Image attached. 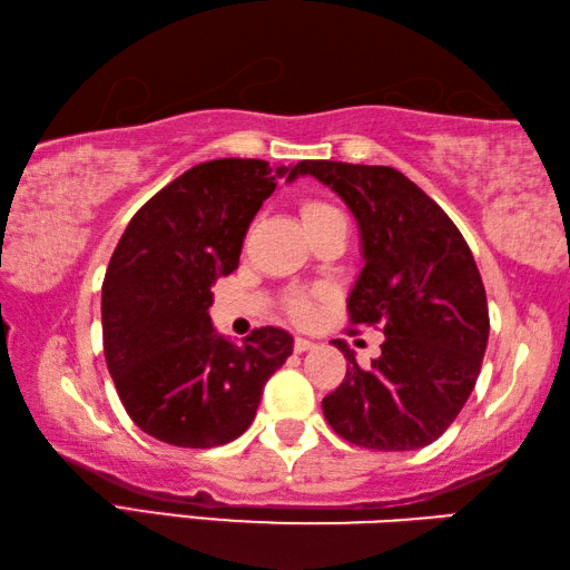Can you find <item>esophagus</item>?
Returning <instances> with one entry per match:
<instances>
[{"instance_id": "obj_1", "label": "esophagus", "mask_w": 570, "mask_h": 570, "mask_svg": "<svg viewBox=\"0 0 570 570\" xmlns=\"http://www.w3.org/2000/svg\"><path fill=\"white\" fill-rule=\"evenodd\" d=\"M293 347H295V353H305V351H313L315 343H313V341H307V337H295Z\"/></svg>"}]
</instances>
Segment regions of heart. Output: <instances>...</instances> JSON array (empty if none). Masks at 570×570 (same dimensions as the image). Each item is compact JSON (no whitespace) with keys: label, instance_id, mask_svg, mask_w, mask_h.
Wrapping results in <instances>:
<instances>
[{"label":"heart","instance_id":"1","mask_svg":"<svg viewBox=\"0 0 570 570\" xmlns=\"http://www.w3.org/2000/svg\"><path fill=\"white\" fill-rule=\"evenodd\" d=\"M335 215H341L333 205L321 203V199H305L301 205V219L307 233H311L313 227L323 225L325 219H331ZM313 295H305V293H295L285 301V313L293 317L297 323H307L313 317Z\"/></svg>","mask_w":570,"mask_h":570}]
</instances>
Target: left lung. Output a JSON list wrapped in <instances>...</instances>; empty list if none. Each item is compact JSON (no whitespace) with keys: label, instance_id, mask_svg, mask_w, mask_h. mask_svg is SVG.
Returning <instances> with one entry per match:
<instances>
[{"label":"left lung","instance_id":"left-lung-1","mask_svg":"<svg viewBox=\"0 0 570 570\" xmlns=\"http://www.w3.org/2000/svg\"><path fill=\"white\" fill-rule=\"evenodd\" d=\"M321 179L351 207L365 265L347 297L351 325L381 327L367 367L343 341L347 373L323 397L325 421L373 451L431 445L463 411L488 345L485 287L471 247L438 203L381 165L303 159L291 169Z\"/></svg>","mask_w":570,"mask_h":570}]
</instances>
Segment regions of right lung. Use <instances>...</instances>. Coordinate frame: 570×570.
Masks as SVG:
<instances>
[{
  "mask_svg": "<svg viewBox=\"0 0 570 570\" xmlns=\"http://www.w3.org/2000/svg\"><path fill=\"white\" fill-rule=\"evenodd\" d=\"M285 165H195L137 209L102 283L105 361L137 428L177 448L225 445L255 421L293 335L259 327L243 345L209 321L217 277L239 265L249 223Z\"/></svg>",
  "mask_w": 570,
  "mask_h": 570,
  "instance_id": "obj_1",
  "label": "right lung"
}]
</instances>
